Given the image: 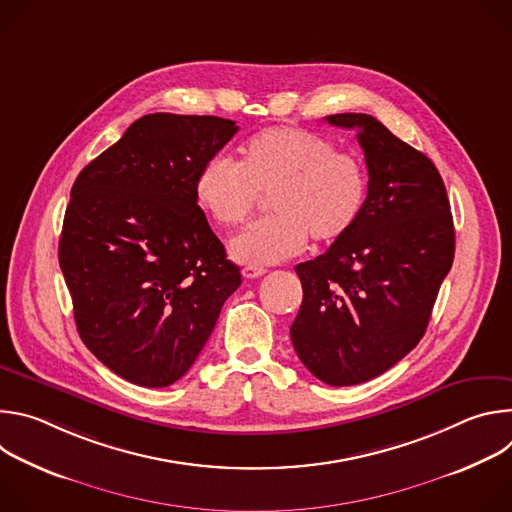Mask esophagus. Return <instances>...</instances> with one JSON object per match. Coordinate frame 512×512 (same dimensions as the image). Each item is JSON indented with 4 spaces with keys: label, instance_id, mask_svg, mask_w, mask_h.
Wrapping results in <instances>:
<instances>
[{
    "label": "esophagus",
    "instance_id": "obj_1",
    "mask_svg": "<svg viewBox=\"0 0 512 512\" xmlns=\"http://www.w3.org/2000/svg\"><path fill=\"white\" fill-rule=\"evenodd\" d=\"M261 275H265V269H263V267H251V265H247V267L243 269V277H245V279H257V277H261Z\"/></svg>",
    "mask_w": 512,
    "mask_h": 512
}]
</instances>
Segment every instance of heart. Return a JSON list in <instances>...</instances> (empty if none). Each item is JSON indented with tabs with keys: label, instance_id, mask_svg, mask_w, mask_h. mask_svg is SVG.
<instances>
[{
	"label": "heart",
	"instance_id": "obj_1",
	"mask_svg": "<svg viewBox=\"0 0 512 512\" xmlns=\"http://www.w3.org/2000/svg\"><path fill=\"white\" fill-rule=\"evenodd\" d=\"M275 212L231 241L235 261L275 265L300 255L312 237L320 245L342 239L367 202L369 178L358 158L302 127H271L255 133L241 162L223 154L208 158L196 174L198 206L218 227L241 225L269 194Z\"/></svg>",
	"mask_w": 512,
	"mask_h": 512
}]
</instances>
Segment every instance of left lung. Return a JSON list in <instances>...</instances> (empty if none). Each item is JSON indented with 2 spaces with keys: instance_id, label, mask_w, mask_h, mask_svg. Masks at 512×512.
<instances>
[{
  "instance_id": "obj_1",
  "label": "left lung",
  "mask_w": 512,
  "mask_h": 512,
  "mask_svg": "<svg viewBox=\"0 0 512 512\" xmlns=\"http://www.w3.org/2000/svg\"><path fill=\"white\" fill-rule=\"evenodd\" d=\"M326 121L358 129L369 192L356 225L296 267L304 300L289 334L314 377L348 387L383 375L423 338L456 235L444 180L425 154L371 115Z\"/></svg>"
}]
</instances>
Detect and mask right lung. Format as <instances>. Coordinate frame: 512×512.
Returning a JSON list of instances; mask_svg holds the SVG:
<instances>
[{
    "mask_svg": "<svg viewBox=\"0 0 512 512\" xmlns=\"http://www.w3.org/2000/svg\"><path fill=\"white\" fill-rule=\"evenodd\" d=\"M237 131L212 115H145L72 184L58 263L77 330L133 385L184 377L241 285L194 196L198 170Z\"/></svg>",
    "mask_w": 512,
    "mask_h": 512,
    "instance_id": "obj_1",
    "label": "right lung"
}]
</instances>
